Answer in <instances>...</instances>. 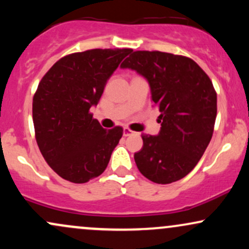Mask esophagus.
<instances>
[{"label":"esophagus","instance_id":"34e87169","mask_svg":"<svg viewBox=\"0 0 249 249\" xmlns=\"http://www.w3.org/2000/svg\"><path fill=\"white\" fill-rule=\"evenodd\" d=\"M133 133H134L133 131H131L128 127H124V131H123V136H124V137H128V136H131V134H133Z\"/></svg>","mask_w":249,"mask_h":249}]
</instances>
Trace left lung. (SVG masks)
I'll return each instance as SVG.
<instances>
[{"label": "left lung", "instance_id": "left-lung-1", "mask_svg": "<svg viewBox=\"0 0 249 249\" xmlns=\"http://www.w3.org/2000/svg\"><path fill=\"white\" fill-rule=\"evenodd\" d=\"M146 79L151 99L160 111L157 136L142 134L134 153L137 167L157 184H171L187 176L204 154L216 118V93L205 71L188 57L134 51L122 63Z\"/></svg>", "mask_w": 249, "mask_h": 249}]
</instances>
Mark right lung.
I'll use <instances>...</instances> for the list:
<instances>
[{"label":"right lung","mask_w":249,"mask_h":249,"mask_svg":"<svg viewBox=\"0 0 249 249\" xmlns=\"http://www.w3.org/2000/svg\"><path fill=\"white\" fill-rule=\"evenodd\" d=\"M131 49H92L68 55L45 73L33 99L37 145L63 179L83 184L101 176L123 136L105 130L90 108Z\"/></svg>","instance_id":"right-lung-1"}]
</instances>
